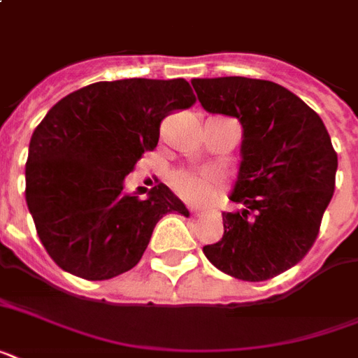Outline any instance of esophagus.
Masks as SVG:
<instances>
[{
  "label": "esophagus",
  "mask_w": 358,
  "mask_h": 358,
  "mask_svg": "<svg viewBox=\"0 0 358 358\" xmlns=\"http://www.w3.org/2000/svg\"><path fill=\"white\" fill-rule=\"evenodd\" d=\"M189 212H191V215H201V210H199V208H195V206H189Z\"/></svg>",
  "instance_id": "esophagus-1"
}]
</instances>
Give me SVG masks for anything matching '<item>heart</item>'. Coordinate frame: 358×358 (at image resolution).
Segmentation results:
<instances>
[{
    "instance_id": "obj_1",
    "label": "heart",
    "mask_w": 358,
    "mask_h": 358,
    "mask_svg": "<svg viewBox=\"0 0 358 358\" xmlns=\"http://www.w3.org/2000/svg\"><path fill=\"white\" fill-rule=\"evenodd\" d=\"M173 187L180 196L193 202L210 201L217 189V176L208 173H178L173 180Z\"/></svg>"
}]
</instances>
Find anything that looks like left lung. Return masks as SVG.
I'll list each match as a JSON object with an SVG mask.
<instances>
[{
    "instance_id": "1",
    "label": "left lung",
    "mask_w": 358,
    "mask_h": 358,
    "mask_svg": "<svg viewBox=\"0 0 358 358\" xmlns=\"http://www.w3.org/2000/svg\"><path fill=\"white\" fill-rule=\"evenodd\" d=\"M208 113L241 124V162L224 234L204 255L230 277L260 282L305 258L334 193L338 156L320 115L286 87L241 76L191 80Z\"/></svg>"
}]
</instances>
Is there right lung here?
Here are the masks:
<instances>
[{
    "label": "right lung",
    "mask_w": 358,
    "mask_h": 358,
    "mask_svg": "<svg viewBox=\"0 0 358 358\" xmlns=\"http://www.w3.org/2000/svg\"><path fill=\"white\" fill-rule=\"evenodd\" d=\"M195 103L189 83L98 81L59 100L31 135L25 201L36 234L61 269L108 280L137 266L165 213L189 212L165 184L145 201L124 178L159 141L165 115Z\"/></svg>",
    "instance_id": "add662e5"
}]
</instances>
